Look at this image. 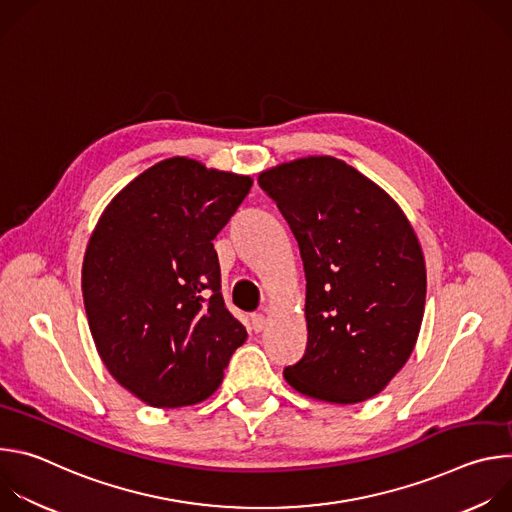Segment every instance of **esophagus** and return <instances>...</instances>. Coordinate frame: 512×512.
<instances>
[{"label": "esophagus", "mask_w": 512, "mask_h": 512, "mask_svg": "<svg viewBox=\"0 0 512 512\" xmlns=\"http://www.w3.org/2000/svg\"><path fill=\"white\" fill-rule=\"evenodd\" d=\"M251 326L255 332H261L267 326V318L263 314H253L251 316Z\"/></svg>", "instance_id": "34e87169"}]
</instances>
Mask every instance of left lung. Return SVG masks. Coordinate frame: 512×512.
I'll list each match as a JSON object with an SVG mask.
<instances>
[{"label": "left lung", "instance_id": "left-lung-1", "mask_svg": "<svg viewBox=\"0 0 512 512\" xmlns=\"http://www.w3.org/2000/svg\"><path fill=\"white\" fill-rule=\"evenodd\" d=\"M298 239L306 271L308 344L285 381L328 403L381 393L417 342L425 261L397 202L352 166L304 158L261 172Z\"/></svg>", "mask_w": 512, "mask_h": 512}]
</instances>
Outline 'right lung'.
I'll return each mask as SVG.
<instances>
[{
  "label": "right lung",
  "mask_w": 512,
  "mask_h": 512,
  "mask_svg": "<svg viewBox=\"0 0 512 512\" xmlns=\"http://www.w3.org/2000/svg\"><path fill=\"white\" fill-rule=\"evenodd\" d=\"M249 176L164 160L105 208L83 263V300L101 360L152 407L194 405L223 381L245 326L227 310L214 237Z\"/></svg>",
  "instance_id": "1"
}]
</instances>
